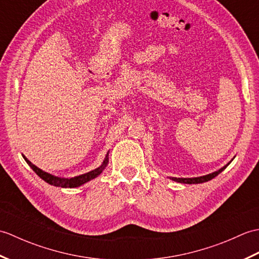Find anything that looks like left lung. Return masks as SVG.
Returning <instances> with one entry per match:
<instances>
[{
  "label": "left lung",
  "instance_id": "8db88e82",
  "mask_svg": "<svg viewBox=\"0 0 259 259\" xmlns=\"http://www.w3.org/2000/svg\"><path fill=\"white\" fill-rule=\"evenodd\" d=\"M233 161V159L230 160L227 164H225V166L223 168H221L219 170H217V171H213L211 174H208V175H205V176H200V177H194V178H176V177H169L171 180L176 181V183H180V184H202V183H206V181H209L213 179L216 176H218L219 174H221L222 171H224L225 169H226L229 163Z\"/></svg>",
  "mask_w": 259,
  "mask_h": 259
}]
</instances>
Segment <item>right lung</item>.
<instances>
[{
	"label": "right lung",
	"instance_id": "right-lung-1",
	"mask_svg": "<svg viewBox=\"0 0 259 259\" xmlns=\"http://www.w3.org/2000/svg\"><path fill=\"white\" fill-rule=\"evenodd\" d=\"M22 157L24 158V160L26 161V163L29 164V166L32 168L33 171H34L41 179L45 180L46 183H48L49 185H52V186H56V187H61V188H75V187H80L82 185L87 184L88 181L97 178L98 176L103 171L104 168L107 167V164L109 162V151H108L106 158H104L103 162L101 163V166H99L98 168L93 169V170H91V171L85 172L83 175L75 176V177H71V178H63V177H58V176L51 175V174H49L47 171H43L42 169L36 167L35 164H33L24 155H22Z\"/></svg>",
	"mask_w": 259,
	"mask_h": 259
}]
</instances>
